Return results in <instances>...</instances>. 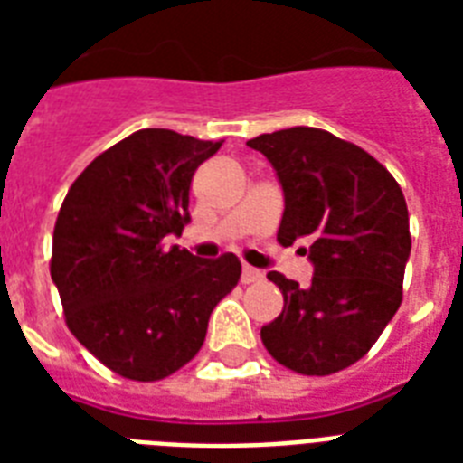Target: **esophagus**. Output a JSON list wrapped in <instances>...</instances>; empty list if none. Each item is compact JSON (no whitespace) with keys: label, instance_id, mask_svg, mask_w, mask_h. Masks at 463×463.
<instances>
[{"label":"esophagus","instance_id":"obj_1","mask_svg":"<svg viewBox=\"0 0 463 463\" xmlns=\"http://www.w3.org/2000/svg\"><path fill=\"white\" fill-rule=\"evenodd\" d=\"M264 279V274H261L260 269H254V267H245L242 269V283L245 286H250V283H257Z\"/></svg>","mask_w":463,"mask_h":463}]
</instances>
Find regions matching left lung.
Listing matches in <instances>:
<instances>
[{
    "instance_id": "obj_1",
    "label": "left lung",
    "mask_w": 463,
    "mask_h": 463,
    "mask_svg": "<svg viewBox=\"0 0 463 463\" xmlns=\"http://www.w3.org/2000/svg\"><path fill=\"white\" fill-rule=\"evenodd\" d=\"M274 165L286 209L276 240L315 264L309 286L269 271L283 312L261 341L283 367L334 374L358 363L403 298L411 254L409 209L399 182L360 146L315 127L247 141Z\"/></svg>"
}]
</instances>
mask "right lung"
Here are the masks:
<instances>
[{
    "mask_svg": "<svg viewBox=\"0 0 463 463\" xmlns=\"http://www.w3.org/2000/svg\"><path fill=\"white\" fill-rule=\"evenodd\" d=\"M221 144L139 129L98 156L61 202L50 274L64 322L125 380L158 382L187 365L238 286L235 254L202 261L163 245L189 223L192 177Z\"/></svg>",
    "mask_w": 463,
    "mask_h": 463,
    "instance_id": "add662e5",
    "label": "right lung"
}]
</instances>
